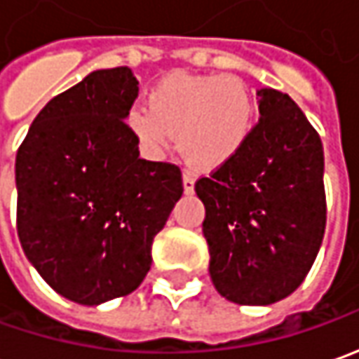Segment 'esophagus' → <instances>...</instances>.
I'll return each instance as SVG.
<instances>
[{
  "mask_svg": "<svg viewBox=\"0 0 359 359\" xmlns=\"http://www.w3.org/2000/svg\"><path fill=\"white\" fill-rule=\"evenodd\" d=\"M194 182H196L194 172H191V170H184V172H182V189H184L187 194H191V192L194 191Z\"/></svg>",
  "mask_w": 359,
  "mask_h": 359,
  "instance_id": "esophagus-1",
  "label": "esophagus"
}]
</instances>
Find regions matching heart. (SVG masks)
I'll return each mask as SVG.
<instances>
[{
    "label": "heart",
    "instance_id": "b5f03b06",
    "mask_svg": "<svg viewBox=\"0 0 359 359\" xmlns=\"http://www.w3.org/2000/svg\"><path fill=\"white\" fill-rule=\"evenodd\" d=\"M129 127L141 147L163 158L175 147L194 167L217 170L241 155L254 129L252 95L229 75L170 73L149 93V109H133Z\"/></svg>",
    "mask_w": 359,
    "mask_h": 359
}]
</instances>
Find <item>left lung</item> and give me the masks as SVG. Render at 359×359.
<instances>
[{
    "mask_svg": "<svg viewBox=\"0 0 359 359\" xmlns=\"http://www.w3.org/2000/svg\"><path fill=\"white\" fill-rule=\"evenodd\" d=\"M241 155L196 180L210 280L242 306H268L306 278L326 230L324 147L302 109L262 87Z\"/></svg>",
    "mask_w": 359,
    "mask_h": 359,
    "instance_id": "1",
    "label": "left lung"
}]
</instances>
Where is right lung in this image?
<instances>
[{
	"label": "right lung",
	"mask_w": 359,
	"mask_h": 359,
	"mask_svg": "<svg viewBox=\"0 0 359 359\" xmlns=\"http://www.w3.org/2000/svg\"><path fill=\"white\" fill-rule=\"evenodd\" d=\"M129 67L97 69L33 118L15 156L18 234L41 278L85 306L127 296L182 196L179 167L139 156Z\"/></svg>",
	"instance_id": "add662e5"
}]
</instances>
